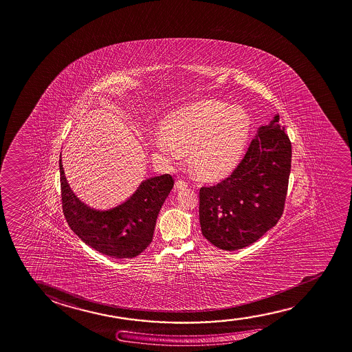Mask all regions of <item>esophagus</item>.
Wrapping results in <instances>:
<instances>
[{
    "label": "esophagus",
    "mask_w": 352,
    "mask_h": 352,
    "mask_svg": "<svg viewBox=\"0 0 352 352\" xmlns=\"http://www.w3.org/2000/svg\"><path fill=\"white\" fill-rule=\"evenodd\" d=\"M188 186V184L185 183L183 179H178L177 182H175V189H178V190H182V189H185Z\"/></svg>",
    "instance_id": "obj_1"
}]
</instances>
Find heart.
I'll list each match as a JSON object with an SVG mask.
<instances>
[{
	"mask_svg": "<svg viewBox=\"0 0 352 352\" xmlns=\"http://www.w3.org/2000/svg\"><path fill=\"white\" fill-rule=\"evenodd\" d=\"M252 125V116L242 105L201 100L167 116L162 133L153 140V148L168 161L190 153L196 173L222 178L242 160Z\"/></svg>",
	"mask_w": 352,
	"mask_h": 352,
	"instance_id": "b5f03b06",
	"label": "heart"
}]
</instances>
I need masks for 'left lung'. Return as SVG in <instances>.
Masks as SVG:
<instances>
[{"instance_id": "left-lung-1", "label": "left lung", "mask_w": 352, "mask_h": 352, "mask_svg": "<svg viewBox=\"0 0 352 352\" xmlns=\"http://www.w3.org/2000/svg\"><path fill=\"white\" fill-rule=\"evenodd\" d=\"M280 116L260 126L248 151L228 178L200 189L199 216L204 236L214 247H248L283 216L292 148Z\"/></svg>"}]
</instances>
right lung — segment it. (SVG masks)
Instances as JSON below:
<instances>
[{
    "label": "right lung",
    "instance_id": "obj_1",
    "mask_svg": "<svg viewBox=\"0 0 352 352\" xmlns=\"http://www.w3.org/2000/svg\"><path fill=\"white\" fill-rule=\"evenodd\" d=\"M60 182L69 228L91 248L116 259L135 258L150 245L157 216L174 185L169 174L152 177L144 180L126 201L109 210H96L82 202L69 188L61 158Z\"/></svg>",
    "mask_w": 352,
    "mask_h": 352
}]
</instances>
